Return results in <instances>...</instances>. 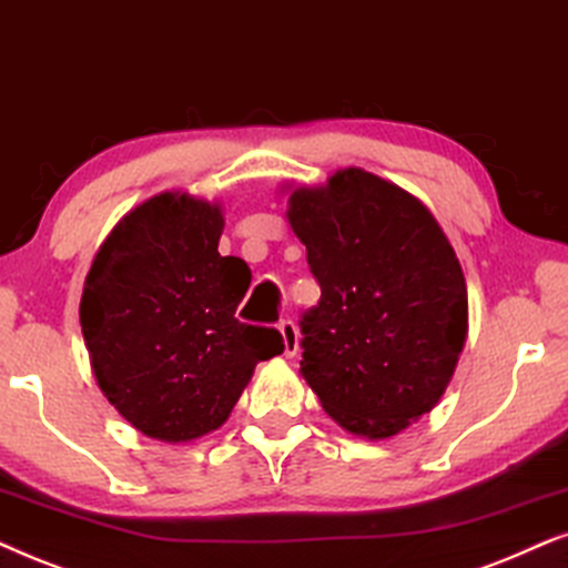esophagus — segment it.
I'll use <instances>...</instances> for the list:
<instances>
[{"label":"esophagus","mask_w":568,"mask_h":568,"mask_svg":"<svg viewBox=\"0 0 568 568\" xmlns=\"http://www.w3.org/2000/svg\"><path fill=\"white\" fill-rule=\"evenodd\" d=\"M277 329H280V337H283V355L285 358H291V355H296V351H298L296 324H293L291 320H283L277 324Z\"/></svg>","instance_id":"34e87169"}]
</instances>
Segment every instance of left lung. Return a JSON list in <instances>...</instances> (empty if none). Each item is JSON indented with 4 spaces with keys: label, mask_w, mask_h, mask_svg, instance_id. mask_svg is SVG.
<instances>
[{
    "label": "left lung",
    "mask_w": 568,
    "mask_h": 568,
    "mask_svg": "<svg viewBox=\"0 0 568 568\" xmlns=\"http://www.w3.org/2000/svg\"><path fill=\"white\" fill-rule=\"evenodd\" d=\"M288 223L322 288L301 316V374L324 410L389 438L434 410L467 337V285L418 196L363 169L288 196Z\"/></svg>",
    "instance_id": "left-lung-1"
}]
</instances>
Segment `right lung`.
I'll list each match as a JSON object with an SVG mask.
<instances>
[{"label":"right lung","mask_w":568,"mask_h":568,"mask_svg":"<svg viewBox=\"0 0 568 568\" xmlns=\"http://www.w3.org/2000/svg\"><path fill=\"white\" fill-rule=\"evenodd\" d=\"M223 225L221 205L155 194L121 217L85 277L80 324L95 382L150 438L221 428L256 363L283 353L277 329L236 320L252 272L217 252Z\"/></svg>","instance_id":"add662e5"}]
</instances>
